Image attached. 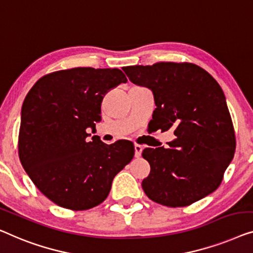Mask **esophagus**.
<instances>
[{
  "label": "esophagus",
  "instance_id": "esophagus-1",
  "mask_svg": "<svg viewBox=\"0 0 253 253\" xmlns=\"http://www.w3.org/2000/svg\"><path fill=\"white\" fill-rule=\"evenodd\" d=\"M134 149H135V157H140L141 156V152H142V145L141 144H135L134 145Z\"/></svg>",
  "mask_w": 253,
  "mask_h": 253
}]
</instances>
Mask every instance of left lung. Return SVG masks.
Returning a JSON list of instances; mask_svg holds the SVG:
<instances>
[{
  "mask_svg": "<svg viewBox=\"0 0 253 253\" xmlns=\"http://www.w3.org/2000/svg\"><path fill=\"white\" fill-rule=\"evenodd\" d=\"M129 80L152 90L155 129L174 130L169 147L145 148L150 174L142 181L158 204L181 208L204 198L220 186L232 162L236 138L221 87L191 63L159 62L124 67Z\"/></svg>",
  "mask_w": 253,
  "mask_h": 253,
  "instance_id": "8db88e82",
  "label": "left lung"
}]
</instances>
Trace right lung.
I'll return each mask as SVG.
<instances>
[{
    "instance_id": "1",
    "label": "right lung",
    "mask_w": 253,
    "mask_h": 253,
    "mask_svg": "<svg viewBox=\"0 0 253 253\" xmlns=\"http://www.w3.org/2000/svg\"><path fill=\"white\" fill-rule=\"evenodd\" d=\"M127 79L119 69L56 71L40 78L21 108L18 155L39 190L64 209L84 211L104 202L117 174L134 157V144L87 141L101 120V103Z\"/></svg>"
}]
</instances>
